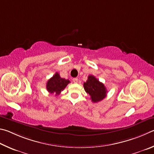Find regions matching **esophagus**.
<instances>
[{
  "instance_id": "esophagus-1",
  "label": "esophagus",
  "mask_w": 154,
  "mask_h": 154,
  "mask_svg": "<svg viewBox=\"0 0 154 154\" xmlns=\"http://www.w3.org/2000/svg\"><path fill=\"white\" fill-rule=\"evenodd\" d=\"M72 80L74 83H77L78 81H79V80H78V79H76V78H74V79H73Z\"/></svg>"
}]
</instances>
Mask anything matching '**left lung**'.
<instances>
[{
    "label": "left lung",
    "instance_id": "left-lung-1",
    "mask_svg": "<svg viewBox=\"0 0 154 154\" xmlns=\"http://www.w3.org/2000/svg\"><path fill=\"white\" fill-rule=\"evenodd\" d=\"M83 86L86 92L89 94L93 103L102 101L107 95L106 87L93 75H88V80L87 82H84Z\"/></svg>",
    "mask_w": 154,
    "mask_h": 154
}]
</instances>
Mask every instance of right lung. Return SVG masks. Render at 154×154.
Segmentation results:
<instances>
[{
    "instance_id": "1",
    "label": "right lung",
    "mask_w": 154,
    "mask_h": 154,
    "mask_svg": "<svg viewBox=\"0 0 154 154\" xmlns=\"http://www.w3.org/2000/svg\"><path fill=\"white\" fill-rule=\"evenodd\" d=\"M69 82V80L62 79L58 73L56 72L55 74L48 80L47 90L51 94L55 93V95H58Z\"/></svg>"
}]
</instances>
